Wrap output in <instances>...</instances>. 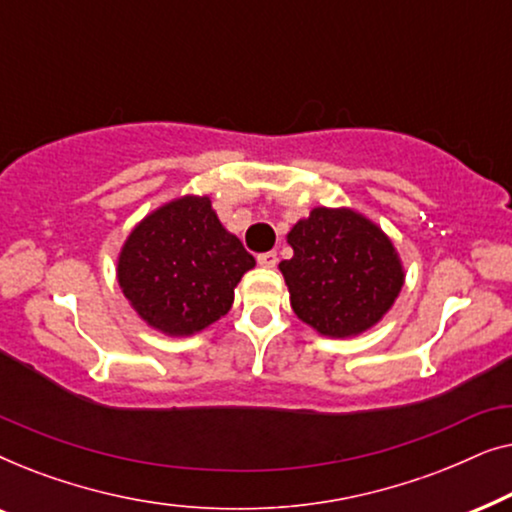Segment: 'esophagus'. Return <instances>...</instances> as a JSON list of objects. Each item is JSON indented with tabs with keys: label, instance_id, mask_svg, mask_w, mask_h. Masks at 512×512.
Segmentation results:
<instances>
[{
	"label": "esophagus",
	"instance_id": "1",
	"mask_svg": "<svg viewBox=\"0 0 512 512\" xmlns=\"http://www.w3.org/2000/svg\"><path fill=\"white\" fill-rule=\"evenodd\" d=\"M258 263H261L263 268H275L277 254H275V251H265V254H258Z\"/></svg>",
	"mask_w": 512,
	"mask_h": 512
}]
</instances>
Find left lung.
I'll use <instances>...</instances> for the list:
<instances>
[{"label":"left lung","instance_id":"8db88e82","mask_svg":"<svg viewBox=\"0 0 512 512\" xmlns=\"http://www.w3.org/2000/svg\"><path fill=\"white\" fill-rule=\"evenodd\" d=\"M293 258L279 263L291 307L321 335L349 338L394 305L403 268L394 244L352 209L317 207L289 233Z\"/></svg>","mask_w":512,"mask_h":512}]
</instances>
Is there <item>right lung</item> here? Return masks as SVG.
Instances as JSON below:
<instances>
[{
    "label": "right lung",
    "instance_id": "1",
    "mask_svg": "<svg viewBox=\"0 0 512 512\" xmlns=\"http://www.w3.org/2000/svg\"><path fill=\"white\" fill-rule=\"evenodd\" d=\"M254 265L209 198L186 195L132 230L118 256V284L146 324L193 335L230 310L237 282Z\"/></svg>",
    "mask_w": 512,
    "mask_h": 512
}]
</instances>
